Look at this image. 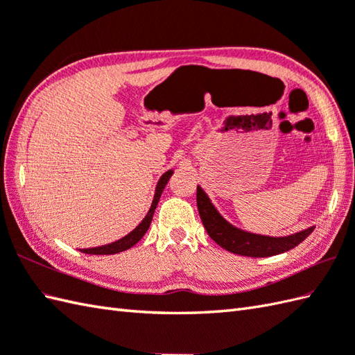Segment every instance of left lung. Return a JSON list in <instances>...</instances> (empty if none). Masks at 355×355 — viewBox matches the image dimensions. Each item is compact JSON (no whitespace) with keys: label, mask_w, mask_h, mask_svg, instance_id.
<instances>
[{"label":"left lung","mask_w":355,"mask_h":355,"mask_svg":"<svg viewBox=\"0 0 355 355\" xmlns=\"http://www.w3.org/2000/svg\"><path fill=\"white\" fill-rule=\"evenodd\" d=\"M196 204L198 211L202 220L204 228L207 230V234L222 248L246 257H270L295 248L302 241H306L307 236L315 228H307L292 236L286 237H269L246 233L243 230H239L222 218L218 210L213 207L209 196L205 195L202 189L196 187Z\"/></svg>","instance_id":"obj_1"}]
</instances>
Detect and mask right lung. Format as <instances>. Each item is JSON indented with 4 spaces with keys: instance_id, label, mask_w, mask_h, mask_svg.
<instances>
[{
    "instance_id": "1",
    "label": "right lung",
    "mask_w": 355,
    "mask_h": 355,
    "mask_svg": "<svg viewBox=\"0 0 355 355\" xmlns=\"http://www.w3.org/2000/svg\"><path fill=\"white\" fill-rule=\"evenodd\" d=\"M172 175V171L164 172L162 175V178L159 180L157 187H155V195H154V200L151 204V209L148 211V215L144 218V220L140 222V224L131 232L130 234H127L125 237L119 239V241L109 243V245H104V246H96V248H86V250H80L81 252H86V254H95V255H109V254H118L122 251H127L131 246L136 245L140 239L144 237V234L148 232V228L151 225V220H153V215H154V210L157 207L159 200H160V195L163 192L164 186L168 184V181Z\"/></svg>"
}]
</instances>
